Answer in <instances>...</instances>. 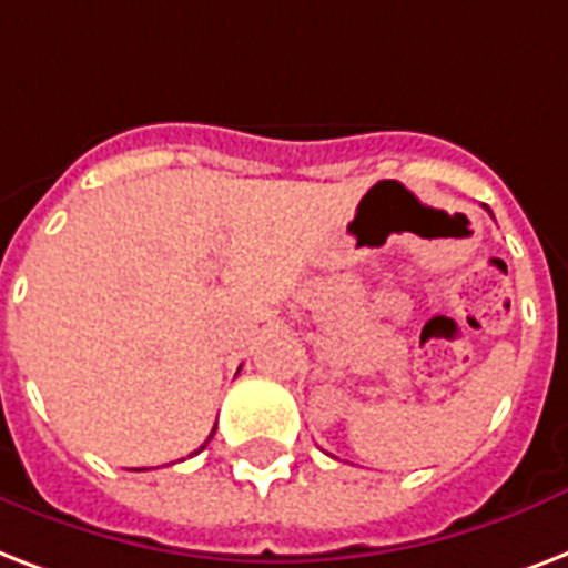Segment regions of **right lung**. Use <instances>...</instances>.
<instances>
[{
  "label": "right lung",
  "instance_id": "obj_1",
  "mask_svg": "<svg viewBox=\"0 0 568 568\" xmlns=\"http://www.w3.org/2000/svg\"><path fill=\"white\" fill-rule=\"evenodd\" d=\"M213 433H215V429H213ZM213 433H210V438H213ZM210 438H206V442H210ZM206 442H204V444H206ZM201 450H204V447H201ZM195 453H197V450H195ZM135 471H139V468H135Z\"/></svg>",
  "mask_w": 568,
  "mask_h": 568
}]
</instances>
